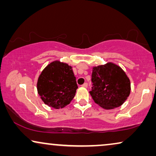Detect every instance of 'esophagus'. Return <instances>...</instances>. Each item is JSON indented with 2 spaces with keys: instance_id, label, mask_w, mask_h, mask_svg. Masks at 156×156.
I'll use <instances>...</instances> for the list:
<instances>
[{
  "instance_id": "34e87169",
  "label": "esophagus",
  "mask_w": 156,
  "mask_h": 156,
  "mask_svg": "<svg viewBox=\"0 0 156 156\" xmlns=\"http://www.w3.org/2000/svg\"><path fill=\"white\" fill-rule=\"evenodd\" d=\"M82 86L83 87H85V88H87V87H88V84H87V82H84V84H83L82 85Z\"/></svg>"
}]
</instances>
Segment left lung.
Segmentation results:
<instances>
[{
    "label": "left lung",
    "instance_id": "left-lung-1",
    "mask_svg": "<svg viewBox=\"0 0 156 156\" xmlns=\"http://www.w3.org/2000/svg\"><path fill=\"white\" fill-rule=\"evenodd\" d=\"M91 82V97L105 109L121 106L130 94L129 77L120 67L112 62L93 67Z\"/></svg>",
    "mask_w": 156,
    "mask_h": 156
}]
</instances>
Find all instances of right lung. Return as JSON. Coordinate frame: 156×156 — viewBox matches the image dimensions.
<instances>
[{"label":"right lung","mask_w":156,"mask_h":156,"mask_svg":"<svg viewBox=\"0 0 156 156\" xmlns=\"http://www.w3.org/2000/svg\"><path fill=\"white\" fill-rule=\"evenodd\" d=\"M37 88L44 104L59 108L65 107L73 99L78 86L71 66L55 61L41 72Z\"/></svg>","instance_id":"1"}]
</instances>
